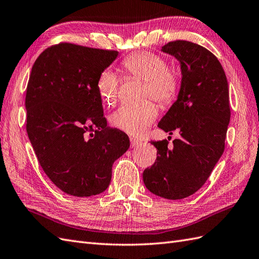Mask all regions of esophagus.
Wrapping results in <instances>:
<instances>
[{
  "label": "esophagus",
  "instance_id": "34e87169",
  "mask_svg": "<svg viewBox=\"0 0 259 259\" xmlns=\"http://www.w3.org/2000/svg\"><path fill=\"white\" fill-rule=\"evenodd\" d=\"M141 142H138L137 139H134V138H131V147L132 148H136V147L141 146Z\"/></svg>",
  "mask_w": 259,
  "mask_h": 259
}]
</instances>
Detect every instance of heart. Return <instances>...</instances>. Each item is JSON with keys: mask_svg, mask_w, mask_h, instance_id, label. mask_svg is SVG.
<instances>
[{"mask_svg": "<svg viewBox=\"0 0 259 259\" xmlns=\"http://www.w3.org/2000/svg\"><path fill=\"white\" fill-rule=\"evenodd\" d=\"M122 67L128 76L145 81V96L156 100L160 106H170L181 89V76L176 68L167 67L166 60L150 51L132 53L122 61ZM121 80L116 74L106 69L97 81L101 100L113 106L120 93ZM158 110L155 103L144 101L138 104L122 106L110 115L113 127L132 136H141L156 120Z\"/></svg>", "mask_w": 259, "mask_h": 259, "instance_id": "b5f03b06", "label": "heart"}]
</instances>
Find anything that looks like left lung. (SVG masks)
Listing matches in <instances>:
<instances>
[{
    "mask_svg": "<svg viewBox=\"0 0 259 259\" xmlns=\"http://www.w3.org/2000/svg\"><path fill=\"white\" fill-rule=\"evenodd\" d=\"M161 51L181 64L177 101L159 122L166 133L179 130L180 139L151 144L157 159L143 173L146 187L157 196L183 199L205 184L225 150L230 122L229 86L225 71L206 48L191 41H171Z\"/></svg>",
    "mask_w": 259,
    "mask_h": 259,
    "instance_id": "obj_1",
    "label": "left lung"
}]
</instances>
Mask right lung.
Masks as SVG:
<instances>
[{
  "mask_svg": "<svg viewBox=\"0 0 259 259\" xmlns=\"http://www.w3.org/2000/svg\"><path fill=\"white\" fill-rule=\"evenodd\" d=\"M118 52L62 42L31 68L26 130L42 170L68 195L108 188L112 165L130 148L124 132L107 126L97 81Z\"/></svg>",
  "mask_w": 259,
  "mask_h": 259,
  "instance_id": "obj_1",
  "label": "right lung"
}]
</instances>
